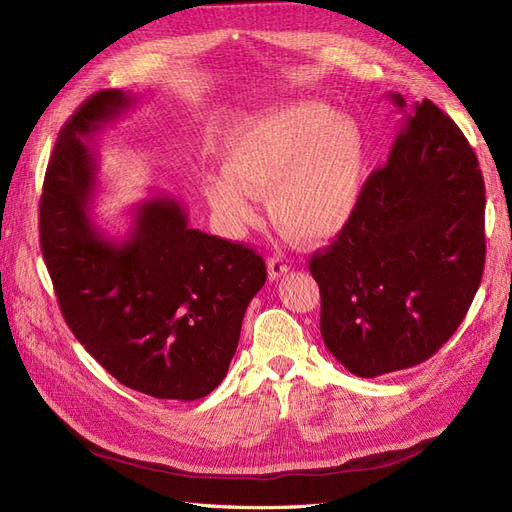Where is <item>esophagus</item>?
<instances>
[{
  "mask_svg": "<svg viewBox=\"0 0 512 512\" xmlns=\"http://www.w3.org/2000/svg\"><path fill=\"white\" fill-rule=\"evenodd\" d=\"M287 270H290V264H287L285 257L274 255V257L268 259V274H270V279L283 277V274H285Z\"/></svg>",
  "mask_w": 512,
  "mask_h": 512,
  "instance_id": "34e87169",
  "label": "esophagus"
}]
</instances>
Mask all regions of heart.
<instances>
[{
	"label": "heart",
	"mask_w": 512,
	"mask_h": 512,
	"mask_svg": "<svg viewBox=\"0 0 512 512\" xmlns=\"http://www.w3.org/2000/svg\"><path fill=\"white\" fill-rule=\"evenodd\" d=\"M227 175L207 183V199L233 229L255 220V194L268 192L274 222L290 238L318 244L342 233L361 203L368 144L361 125L320 101L268 110L235 134Z\"/></svg>",
	"instance_id": "1"
}]
</instances>
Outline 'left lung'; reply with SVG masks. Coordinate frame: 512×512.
Masks as SVG:
<instances>
[{"label": "left lung", "mask_w": 512, "mask_h": 512, "mask_svg": "<svg viewBox=\"0 0 512 512\" xmlns=\"http://www.w3.org/2000/svg\"><path fill=\"white\" fill-rule=\"evenodd\" d=\"M404 112L402 95H389ZM484 181L463 131L424 99L389 160L309 270L320 333L348 372L374 378L430 359L461 326L484 270Z\"/></svg>", "instance_id": "1"}]
</instances>
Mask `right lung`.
I'll list each match as a JSON object with an SVG mask.
<instances>
[{"instance_id":"obj_1","label":"right lung","mask_w":512,"mask_h":512,"mask_svg":"<svg viewBox=\"0 0 512 512\" xmlns=\"http://www.w3.org/2000/svg\"><path fill=\"white\" fill-rule=\"evenodd\" d=\"M131 103L99 90L60 129L41 196V251L69 329L121 385L199 400L227 376L244 311L266 283L259 253L188 225L170 196L136 207L123 242L90 218L97 160L86 144Z\"/></svg>"}]
</instances>
